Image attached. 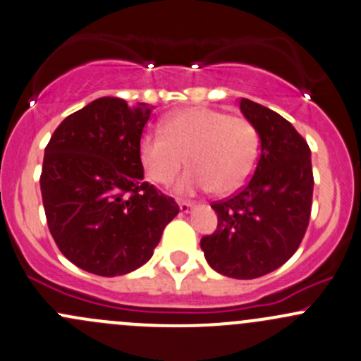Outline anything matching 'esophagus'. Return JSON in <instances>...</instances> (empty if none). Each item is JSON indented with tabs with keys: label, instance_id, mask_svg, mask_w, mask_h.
Listing matches in <instances>:
<instances>
[{
	"label": "esophagus",
	"instance_id": "1",
	"mask_svg": "<svg viewBox=\"0 0 361 361\" xmlns=\"http://www.w3.org/2000/svg\"><path fill=\"white\" fill-rule=\"evenodd\" d=\"M195 207V204H192V202H180V211L181 213H190L192 209H194Z\"/></svg>",
	"mask_w": 361,
	"mask_h": 361
}]
</instances>
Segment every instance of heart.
Here are the masks:
<instances>
[{"instance_id":"1","label":"heart","mask_w":361,"mask_h":361,"mask_svg":"<svg viewBox=\"0 0 361 361\" xmlns=\"http://www.w3.org/2000/svg\"><path fill=\"white\" fill-rule=\"evenodd\" d=\"M258 152L260 140L250 120L209 108L171 113L164 130H145L137 143L141 166L155 183H171L187 157L192 167L176 183L181 195L211 188L234 194L253 174Z\"/></svg>"}]
</instances>
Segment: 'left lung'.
<instances>
[{"label": "left lung", "instance_id": "8db88e82", "mask_svg": "<svg viewBox=\"0 0 361 361\" xmlns=\"http://www.w3.org/2000/svg\"><path fill=\"white\" fill-rule=\"evenodd\" d=\"M239 108L257 129L260 157L241 192L211 206L218 227L201 248L220 274L255 279L281 267L300 246L314 180L311 150L288 120L245 97Z\"/></svg>", "mask_w": 361, "mask_h": 361}]
</instances>
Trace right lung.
<instances>
[{
  "instance_id": "1",
  "label": "right lung",
  "mask_w": 361,
  "mask_h": 361,
  "mask_svg": "<svg viewBox=\"0 0 361 361\" xmlns=\"http://www.w3.org/2000/svg\"><path fill=\"white\" fill-rule=\"evenodd\" d=\"M154 106L99 97L54 130L43 157L50 234L76 267L122 276L147 264L180 207L143 181L137 143Z\"/></svg>"
}]
</instances>
